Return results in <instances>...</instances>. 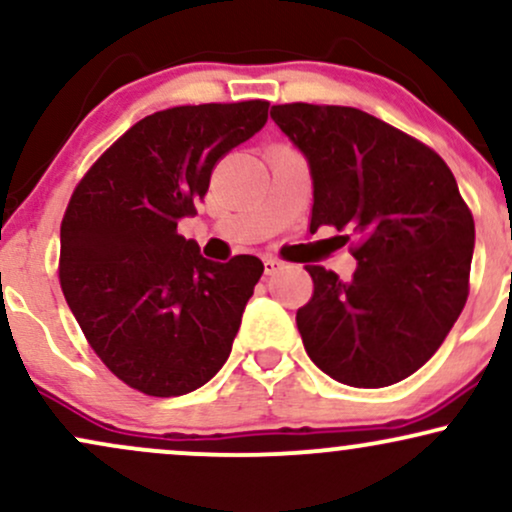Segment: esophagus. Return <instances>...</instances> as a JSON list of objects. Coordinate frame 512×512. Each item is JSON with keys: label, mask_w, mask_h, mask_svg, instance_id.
<instances>
[{"label": "esophagus", "mask_w": 512, "mask_h": 512, "mask_svg": "<svg viewBox=\"0 0 512 512\" xmlns=\"http://www.w3.org/2000/svg\"><path fill=\"white\" fill-rule=\"evenodd\" d=\"M281 267H284V262L276 260V257H272V255L264 257V274H276Z\"/></svg>", "instance_id": "esophagus-1"}]
</instances>
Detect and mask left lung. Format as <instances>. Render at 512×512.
Here are the masks:
<instances>
[{"mask_svg": "<svg viewBox=\"0 0 512 512\" xmlns=\"http://www.w3.org/2000/svg\"><path fill=\"white\" fill-rule=\"evenodd\" d=\"M272 120L310 163V231L358 236L351 281L305 267L313 296L296 313L305 351L344 385H395L436 354L467 303L472 211L431 146L363 110L284 103Z\"/></svg>", "mask_w": 512, "mask_h": 512, "instance_id": "8db88e82", "label": "left lung"}]
</instances>
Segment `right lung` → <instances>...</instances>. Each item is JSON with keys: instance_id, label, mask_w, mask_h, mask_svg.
Masks as SVG:
<instances>
[{"instance_id": "right-lung-1", "label": "right lung", "mask_w": 512, "mask_h": 512, "mask_svg": "<svg viewBox=\"0 0 512 512\" xmlns=\"http://www.w3.org/2000/svg\"><path fill=\"white\" fill-rule=\"evenodd\" d=\"M267 101L158 110L74 187L60 228V286L105 368L149 397L209 383L231 354L264 264L211 262L178 219L195 214L216 163L267 122Z\"/></svg>"}]
</instances>
